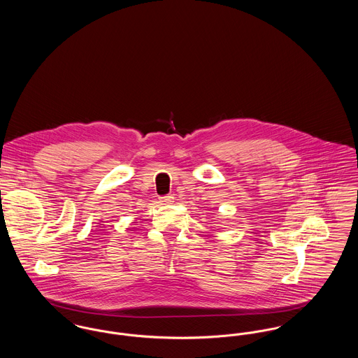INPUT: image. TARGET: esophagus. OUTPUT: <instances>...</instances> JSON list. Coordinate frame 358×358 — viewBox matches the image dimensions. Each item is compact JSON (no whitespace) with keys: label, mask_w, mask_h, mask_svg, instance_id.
Segmentation results:
<instances>
[{"label":"esophagus","mask_w":358,"mask_h":358,"mask_svg":"<svg viewBox=\"0 0 358 358\" xmlns=\"http://www.w3.org/2000/svg\"><path fill=\"white\" fill-rule=\"evenodd\" d=\"M159 203H162V204H171V203H174V197L171 194L162 196V197H159Z\"/></svg>","instance_id":"34e87169"}]
</instances>
